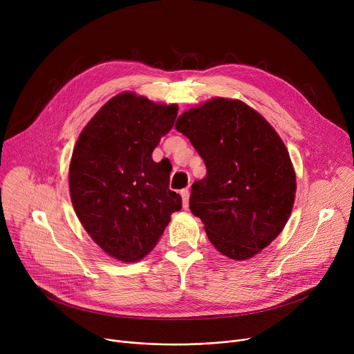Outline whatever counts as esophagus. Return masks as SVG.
<instances>
[{
  "label": "esophagus",
  "mask_w": 354,
  "mask_h": 354,
  "mask_svg": "<svg viewBox=\"0 0 354 354\" xmlns=\"http://www.w3.org/2000/svg\"><path fill=\"white\" fill-rule=\"evenodd\" d=\"M180 195H182V205L183 208L187 209L188 208V203H189V189H182L180 191Z\"/></svg>",
  "instance_id": "1"
}]
</instances>
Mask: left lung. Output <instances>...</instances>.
Segmentation results:
<instances>
[{"label": "left lung", "instance_id": "obj_1", "mask_svg": "<svg viewBox=\"0 0 354 354\" xmlns=\"http://www.w3.org/2000/svg\"><path fill=\"white\" fill-rule=\"evenodd\" d=\"M175 127L207 166L192 185L189 208L214 247L239 261L270 245L295 194L290 155L271 124L243 102L215 97L185 111Z\"/></svg>", "mask_w": 354, "mask_h": 354}]
</instances>
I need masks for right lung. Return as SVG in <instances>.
Listing matches in <instances>:
<instances>
[{
    "mask_svg": "<svg viewBox=\"0 0 354 354\" xmlns=\"http://www.w3.org/2000/svg\"><path fill=\"white\" fill-rule=\"evenodd\" d=\"M176 115V104L122 93L93 116L74 146L68 172L74 211L93 241L119 261L151 252L182 207L180 195L169 189L171 171L152 159Z\"/></svg>",
    "mask_w": 354,
    "mask_h": 354,
    "instance_id": "right-lung-1",
    "label": "right lung"
}]
</instances>
